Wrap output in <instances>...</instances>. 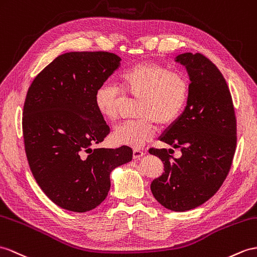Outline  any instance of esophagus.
I'll return each mask as SVG.
<instances>
[{
  "mask_svg": "<svg viewBox=\"0 0 257 257\" xmlns=\"http://www.w3.org/2000/svg\"><path fill=\"white\" fill-rule=\"evenodd\" d=\"M144 150H141V149H134L133 150V158L134 159H140L141 157H143L144 156Z\"/></svg>",
  "mask_w": 257,
  "mask_h": 257,
  "instance_id": "34e87169",
  "label": "esophagus"
}]
</instances>
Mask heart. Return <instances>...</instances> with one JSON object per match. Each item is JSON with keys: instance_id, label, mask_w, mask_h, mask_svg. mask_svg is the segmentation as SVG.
<instances>
[{"instance_id": "1", "label": "heart", "mask_w": 257, "mask_h": 257, "mask_svg": "<svg viewBox=\"0 0 257 257\" xmlns=\"http://www.w3.org/2000/svg\"><path fill=\"white\" fill-rule=\"evenodd\" d=\"M118 86L124 96L139 99L135 108L139 118L117 125L112 137L117 145L133 148H140L153 139L155 123L167 126L176 121L190 95V84L184 75L159 64H137L127 68L118 76ZM121 100V92L113 84H101L93 93L96 110L109 121L116 118Z\"/></svg>"}]
</instances>
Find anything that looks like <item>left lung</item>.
I'll return each mask as SVG.
<instances>
[{
	"label": "left lung",
	"mask_w": 257,
	"mask_h": 257,
	"mask_svg": "<svg viewBox=\"0 0 257 257\" xmlns=\"http://www.w3.org/2000/svg\"><path fill=\"white\" fill-rule=\"evenodd\" d=\"M174 62L189 73L190 95L182 113L159 141L180 148L182 156L173 158L167 149L149 150L165 167L150 190L165 208L186 211L208 201L226 180L235 152L236 122L226 79L211 61L186 52Z\"/></svg>",
	"instance_id": "1"
}]
</instances>
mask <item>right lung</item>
<instances>
[{
	"instance_id": "1",
	"label": "right lung",
	"mask_w": 257,
	"mask_h": 257,
	"mask_svg": "<svg viewBox=\"0 0 257 257\" xmlns=\"http://www.w3.org/2000/svg\"><path fill=\"white\" fill-rule=\"evenodd\" d=\"M120 62L109 52H67L43 68L28 89L23 133L30 170L46 195L66 210L96 208L108 196L111 172L133 158L128 146L90 147L110 133L93 93Z\"/></svg>"
}]
</instances>
